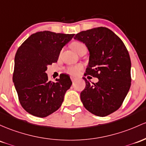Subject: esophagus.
<instances>
[{"label": "esophagus", "instance_id": "1", "mask_svg": "<svg viewBox=\"0 0 146 146\" xmlns=\"http://www.w3.org/2000/svg\"><path fill=\"white\" fill-rule=\"evenodd\" d=\"M70 79H71L72 81H75L77 79V78H76V77H74V76H70Z\"/></svg>", "mask_w": 146, "mask_h": 146}]
</instances>
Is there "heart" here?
Listing matches in <instances>:
<instances>
[{"label":"heart","instance_id":"b5f03b06","mask_svg":"<svg viewBox=\"0 0 146 146\" xmlns=\"http://www.w3.org/2000/svg\"><path fill=\"white\" fill-rule=\"evenodd\" d=\"M70 47H71V48L73 49L76 53H78L79 51L81 49L84 48H86V46L83 44V43L80 42V41H76L71 43V44H70ZM82 68V66L81 64H78L76 66H68V68H67L66 71L70 75L76 76V75L78 74V72H79Z\"/></svg>","mask_w":146,"mask_h":146}]
</instances>
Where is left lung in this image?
<instances>
[{
  "label": "left lung",
  "instance_id": "left-lung-1",
  "mask_svg": "<svg viewBox=\"0 0 146 146\" xmlns=\"http://www.w3.org/2000/svg\"><path fill=\"white\" fill-rule=\"evenodd\" d=\"M74 39L84 43L89 51L86 75L98 78L91 84L85 78L80 98L89 112L106 116L122 105L131 86V61L122 40L110 29L99 27L82 31Z\"/></svg>",
  "mask_w": 146,
  "mask_h": 146
}]
</instances>
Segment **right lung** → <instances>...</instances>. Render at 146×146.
Returning a JSON list of instances; mask_svg holds the SVG:
<instances>
[{"label": "right lung", "instance_id": "add662e5", "mask_svg": "<svg viewBox=\"0 0 146 146\" xmlns=\"http://www.w3.org/2000/svg\"><path fill=\"white\" fill-rule=\"evenodd\" d=\"M74 34L50 31L30 35L21 45L14 58L13 82L23 108L35 116L44 118L62 105L72 84L68 75L56 82L48 80L47 66L57 62L60 51Z\"/></svg>", "mask_w": 146, "mask_h": 146}]
</instances>
